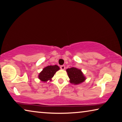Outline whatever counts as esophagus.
Returning <instances> with one entry per match:
<instances>
[{
	"label": "esophagus",
	"instance_id": "obj_1",
	"mask_svg": "<svg viewBox=\"0 0 122 122\" xmlns=\"http://www.w3.org/2000/svg\"><path fill=\"white\" fill-rule=\"evenodd\" d=\"M65 68V66L64 65H61V69H62V70H64Z\"/></svg>",
	"mask_w": 122,
	"mask_h": 122
}]
</instances>
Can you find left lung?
<instances>
[{
    "label": "left lung",
    "mask_w": 122,
    "mask_h": 122,
    "mask_svg": "<svg viewBox=\"0 0 122 122\" xmlns=\"http://www.w3.org/2000/svg\"><path fill=\"white\" fill-rule=\"evenodd\" d=\"M66 71L69 78L70 79V81L71 83L78 84L83 82L85 80V78L81 70L75 67H71L70 69H67Z\"/></svg>",
    "instance_id": "8db88e82"
}]
</instances>
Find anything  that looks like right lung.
<instances>
[{
	"instance_id": "add662e5",
	"label": "right lung",
	"mask_w": 122,
	"mask_h": 122,
	"mask_svg": "<svg viewBox=\"0 0 122 122\" xmlns=\"http://www.w3.org/2000/svg\"><path fill=\"white\" fill-rule=\"evenodd\" d=\"M59 70V66L56 65L47 66L39 73V78L43 81H46L48 80L51 81L56 72Z\"/></svg>"
}]
</instances>
